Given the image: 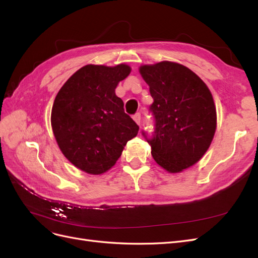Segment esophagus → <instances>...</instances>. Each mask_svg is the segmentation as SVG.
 <instances>
[{
    "instance_id": "obj_1",
    "label": "esophagus",
    "mask_w": 258,
    "mask_h": 258,
    "mask_svg": "<svg viewBox=\"0 0 258 258\" xmlns=\"http://www.w3.org/2000/svg\"><path fill=\"white\" fill-rule=\"evenodd\" d=\"M134 119H135V121H136L138 124L141 123V114H140V113L135 114V115H134Z\"/></svg>"
}]
</instances>
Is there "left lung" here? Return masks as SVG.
I'll return each mask as SVG.
<instances>
[{
	"label": "left lung",
	"instance_id": "8db88e82",
	"mask_svg": "<svg viewBox=\"0 0 258 258\" xmlns=\"http://www.w3.org/2000/svg\"><path fill=\"white\" fill-rule=\"evenodd\" d=\"M154 99L150 111L155 128L142 135L152 156L170 173L181 172L201 159L216 129V108L208 86L191 70L162 61L140 68Z\"/></svg>",
	"mask_w": 258,
	"mask_h": 258
}]
</instances>
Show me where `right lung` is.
<instances>
[{"label": "right lung", "instance_id": "1", "mask_svg": "<svg viewBox=\"0 0 258 258\" xmlns=\"http://www.w3.org/2000/svg\"><path fill=\"white\" fill-rule=\"evenodd\" d=\"M127 64H88L76 71L57 93L51 127L62 154L89 174H102L120 157L139 131L116 96L117 85L130 74Z\"/></svg>", "mask_w": 258, "mask_h": 258}]
</instances>
